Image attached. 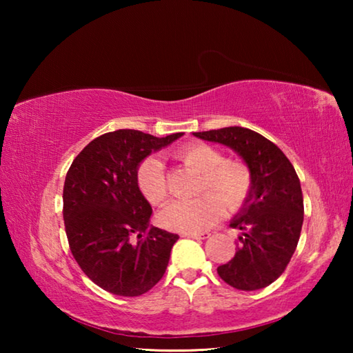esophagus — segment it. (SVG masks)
Segmentation results:
<instances>
[{
	"label": "esophagus",
	"instance_id": "1",
	"mask_svg": "<svg viewBox=\"0 0 353 353\" xmlns=\"http://www.w3.org/2000/svg\"><path fill=\"white\" fill-rule=\"evenodd\" d=\"M182 236L198 238V240H205V238L210 236V234H208V232H190V234H182Z\"/></svg>",
	"mask_w": 353,
	"mask_h": 353
}]
</instances>
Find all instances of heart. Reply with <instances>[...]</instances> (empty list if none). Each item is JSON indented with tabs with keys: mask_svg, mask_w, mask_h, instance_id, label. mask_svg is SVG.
<instances>
[{
	"mask_svg": "<svg viewBox=\"0 0 353 353\" xmlns=\"http://www.w3.org/2000/svg\"><path fill=\"white\" fill-rule=\"evenodd\" d=\"M176 157L199 172L198 193L205 194L193 202H174L160 212L159 223L165 229L181 234L202 232L223 218L224 205L236 212L246 204L252 190V172L243 160L223 159L218 149L205 143H188L179 149ZM135 185L151 205H163L168 199L163 165L157 157H148L139 165Z\"/></svg>",
	"mask_w": 353,
	"mask_h": 353,
	"instance_id": "b5f03b06",
	"label": "heart"
}]
</instances>
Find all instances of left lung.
<instances>
[{
    "label": "left lung",
    "instance_id": "1",
    "mask_svg": "<svg viewBox=\"0 0 353 353\" xmlns=\"http://www.w3.org/2000/svg\"><path fill=\"white\" fill-rule=\"evenodd\" d=\"M193 135L234 149L252 172L246 204L230 221L241 232L238 249L234 259L218 266V274L236 290L265 288L282 276L301 236L303 198L294 166L272 141L246 128Z\"/></svg>",
    "mask_w": 353,
    "mask_h": 353
}]
</instances>
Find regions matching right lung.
Returning a JSON list of instances; mask_svg holds the SVG:
<instances>
[{
  "label": "right lung",
  "mask_w": 353,
  "mask_h": 353,
  "mask_svg": "<svg viewBox=\"0 0 353 353\" xmlns=\"http://www.w3.org/2000/svg\"><path fill=\"white\" fill-rule=\"evenodd\" d=\"M119 129L73 160L63 185V223L83 274L117 296H141L163 277L179 235L149 225L152 208L135 185L149 154L182 137Z\"/></svg>",
  "instance_id": "add662e5"
}]
</instances>
